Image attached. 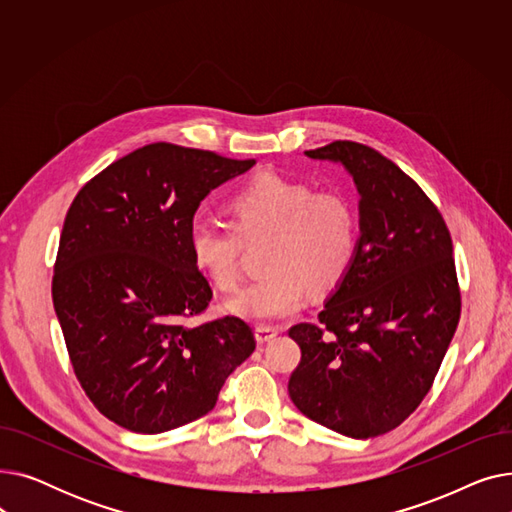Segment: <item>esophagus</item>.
<instances>
[{"label": "esophagus", "instance_id": "esophagus-1", "mask_svg": "<svg viewBox=\"0 0 512 512\" xmlns=\"http://www.w3.org/2000/svg\"><path fill=\"white\" fill-rule=\"evenodd\" d=\"M280 334V328L276 326H257L255 328V336H257V342L263 344V342H270L274 336Z\"/></svg>", "mask_w": 512, "mask_h": 512}]
</instances>
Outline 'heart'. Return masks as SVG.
<instances>
[{
	"label": "heart",
	"mask_w": 512,
	"mask_h": 512,
	"mask_svg": "<svg viewBox=\"0 0 512 512\" xmlns=\"http://www.w3.org/2000/svg\"><path fill=\"white\" fill-rule=\"evenodd\" d=\"M230 224L197 213L188 224V251L197 270L220 290L240 282L242 251L263 242L265 274L238 292L228 309L251 321H278L297 313L309 290H334L359 249V215L338 191L278 174H263L228 201Z\"/></svg>",
	"instance_id": "heart-1"
}]
</instances>
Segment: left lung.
Masks as SVG:
<instances>
[{
  "label": "left lung",
  "mask_w": 512,
  "mask_h": 512,
  "mask_svg": "<svg viewBox=\"0 0 512 512\" xmlns=\"http://www.w3.org/2000/svg\"><path fill=\"white\" fill-rule=\"evenodd\" d=\"M305 155L351 172L361 238L351 272L315 324L288 330L301 346L288 394L315 423L375 438L421 405L459 326L452 238L421 186L375 149L334 141Z\"/></svg>",
  "instance_id": "8db88e82"
}]
</instances>
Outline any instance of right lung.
<instances>
[{
	"instance_id": "right-lung-1",
	"label": "right lung",
	"mask_w": 512,
	"mask_h": 512,
	"mask_svg": "<svg viewBox=\"0 0 512 512\" xmlns=\"http://www.w3.org/2000/svg\"><path fill=\"white\" fill-rule=\"evenodd\" d=\"M253 164L151 143L91 178L66 213L53 307L80 386L130 432L161 434L207 415L255 351L240 317L186 324L213 297L188 251V224L215 186Z\"/></svg>"
}]
</instances>
